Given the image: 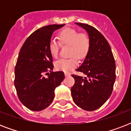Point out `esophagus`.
<instances>
[{"label":"esophagus","instance_id":"1","mask_svg":"<svg viewBox=\"0 0 131 131\" xmlns=\"http://www.w3.org/2000/svg\"><path fill=\"white\" fill-rule=\"evenodd\" d=\"M64 75H65L66 77H67V76H69L70 73H67V72H65V73H64Z\"/></svg>","mask_w":131,"mask_h":131}]
</instances>
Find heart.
Returning <instances> with one entry per match:
<instances>
[{
    "mask_svg": "<svg viewBox=\"0 0 131 131\" xmlns=\"http://www.w3.org/2000/svg\"><path fill=\"white\" fill-rule=\"evenodd\" d=\"M58 40L62 45H69V55H73L69 58H61L55 62L56 69L69 72L78 65L76 56L83 59L87 56L90 48V41L87 35L80 32L73 28H66L58 34ZM60 43L55 39H51L49 44L50 54L56 58L59 52Z\"/></svg>",
    "mask_w": 131,
    "mask_h": 131,
    "instance_id": "b5f03b06",
    "label": "heart"
}]
</instances>
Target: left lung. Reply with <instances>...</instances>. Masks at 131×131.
<instances>
[{
	"mask_svg": "<svg viewBox=\"0 0 131 131\" xmlns=\"http://www.w3.org/2000/svg\"><path fill=\"white\" fill-rule=\"evenodd\" d=\"M87 32L90 48L77 71L86 77L72 75L75 84L71 88L74 103L86 111L101 107L112 94L116 80V64L110 45L99 31L92 26L75 23Z\"/></svg>",
	"mask_w": 131,
	"mask_h": 131,
	"instance_id": "obj_1",
	"label": "left lung"
}]
</instances>
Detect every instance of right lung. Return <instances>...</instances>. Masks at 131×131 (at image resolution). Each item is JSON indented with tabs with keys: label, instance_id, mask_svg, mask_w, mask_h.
I'll return each mask as SVG.
<instances>
[{
	"label": "right lung",
	"instance_id": "right-lung-1",
	"mask_svg": "<svg viewBox=\"0 0 131 131\" xmlns=\"http://www.w3.org/2000/svg\"><path fill=\"white\" fill-rule=\"evenodd\" d=\"M64 26L53 24L37 30L28 37L19 51L14 85L19 101L32 111L47 108L53 101L56 88L64 78L62 71H51L53 59L49 50L53 32ZM44 74L48 75L47 78Z\"/></svg>",
	"mask_w": 131,
	"mask_h": 131
}]
</instances>
